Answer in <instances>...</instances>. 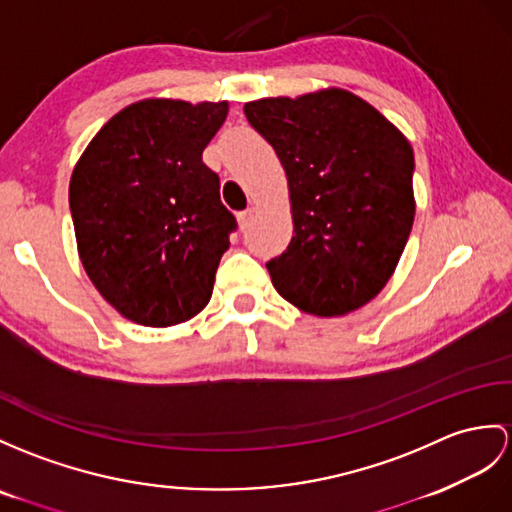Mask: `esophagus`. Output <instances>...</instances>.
Listing matches in <instances>:
<instances>
[{
	"mask_svg": "<svg viewBox=\"0 0 512 512\" xmlns=\"http://www.w3.org/2000/svg\"><path fill=\"white\" fill-rule=\"evenodd\" d=\"M252 217H254V208H247V210H243V213L236 215V219H239V226H241V228H247V223L252 221Z\"/></svg>",
	"mask_w": 512,
	"mask_h": 512,
	"instance_id": "1",
	"label": "esophagus"
}]
</instances>
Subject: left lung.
Here are the masks:
<instances>
[{
  "label": "left lung",
  "mask_w": 512,
  "mask_h": 512,
  "mask_svg": "<svg viewBox=\"0 0 512 512\" xmlns=\"http://www.w3.org/2000/svg\"><path fill=\"white\" fill-rule=\"evenodd\" d=\"M243 110L289 182L293 239L267 263L273 286L308 315L354 313L391 280L413 228V147L343 89L265 97Z\"/></svg>",
  "instance_id": "1"
}]
</instances>
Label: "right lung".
Segmentation results:
<instances>
[{"instance_id":"right-lung-1","label":"right lung","mask_w":512,"mask_h":512,"mask_svg":"<svg viewBox=\"0 0 512 512\" xmlns=\"http://www.w3.org/2000/svg\"><path fill=\"white\" fill-rule=\"evenodd\" d=\"M228 102L152 97L108 119L76 162L69 208L86 276L126 319L189 321L210 302L236 219L202 152Z\"/></svg>"}]
</instances>
